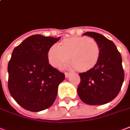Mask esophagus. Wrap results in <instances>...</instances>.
I'll use <instances>...</instances> for the list:
<instances>
[{
	"label": "esophagus",
	"instance_id": "34e87169",
	"mask_svg": "<svg viewBox=\"0 0 130 130\" xmlns=\"http://www.w3.org/2000/svg\"><path fill=\"white\" fill-rule=\"evenodd\" d=\"M70 75H71V74L69 73H65V77L68 78L69 76H70Z\"/></svg>",
	"mask_w": 130,
	"mask_h": 130
}]
</instances>
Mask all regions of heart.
I'll return each mask as SVG.
<instances>
[{"label":"heart","mask_w":130,"mask_h":130,"mask_svg":"<svg viewBox=\"0 0 130 130\" xmlns=\"http://www.w3.org/2000/svg\"><path fill=\"white\" fill-rule=\"evenodd\" d=\"M101 55V48L94 38L73 37L65 39L61 46L54 44L48 52L50 64L55 68H59L70 59L73 67L80 71L92 69Z\"/></svg>","instance_id":"b5f03b06"}]
</instances>
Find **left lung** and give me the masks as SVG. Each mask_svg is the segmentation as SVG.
<instances>
[{
    "instance_id": "obj_1",
    "label": "left lung",
    "mask_w": 130,
    "mask_h": 130,
    "mask_svg": "<svg viewBox=\"0 0 130 130\" xmlns=\"http://www.w3.org/2000/svg\"><path fill=\"white\" fill-rule=\"evenodd\" d=\"M83 36H90L99 43L101 55L92 69L79 73L81 82L77 88L78 95L86 104L103 105L118 95L124 81L121 55L112 41L101 34L86 32Z\"/></svg>"
}]
</instances>
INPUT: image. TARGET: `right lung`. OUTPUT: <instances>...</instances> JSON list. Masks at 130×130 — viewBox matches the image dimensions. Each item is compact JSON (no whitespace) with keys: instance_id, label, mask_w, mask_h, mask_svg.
Returning <instances> with one entry per match:
<instances>
[{"instance_id":"add662e5","label":"right lung","mask_w":130,"mask_h":130,"mask_svg":"<svg viewBox=\"0 0 130 130\" xmlns=\"http://www.w3.org/2000/svg\"><path fill=\"white\" fill-rule=\"evenodd\" d=\"M60 39L36 34L13 49L8 64V88L21 107L31 112L50 108L65 79L48 63V52Z\"/></svg>"}]
</instances>
